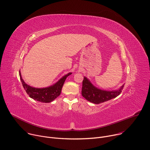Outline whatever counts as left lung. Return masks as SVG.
Masks as SVG:
<instances>
[{
	"instance_id": "8db88e82",
	"label": "left lung",
	"mask_w": 150,
	"mask_h": 150,
	"mask_svg": "<svg viewBox=\"0 0 150 150\" xmlns=\"http://www.w3.org/2000/svg\"><path fill=\"white\" fill-rule=\"evenodd\" d=\"M124 85L117 90L105 91L98 89L94 87L92 83L86 77H83L82 87V96L86 99L94 104H100L110 100L118 96L122 92Z\"/></svg>"
}]
</instances>
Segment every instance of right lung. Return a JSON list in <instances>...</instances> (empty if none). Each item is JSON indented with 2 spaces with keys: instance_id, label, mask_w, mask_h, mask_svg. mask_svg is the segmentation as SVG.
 <instances>
[{
  "instance_id": "obj_1",
  "label": "right lung",
  "mask_w": 150,
  "mask_h": 150,
  "mask_svg": "<svg viewBox=\"0 0 150 150\" xmlns=\"http://www.w3.org/2000/svg\"><path fill=\"white\" fill-rule=\"evenodd\" d=\"M71 74L72 73H69L63 76L53 85L42 88H34L27 84L23 79L20 71L19 76L24 90L31 98L41 103H50L53 101L60 94L64 82L67 78L71 75Z\"/></svg>"
}]
</instances>
